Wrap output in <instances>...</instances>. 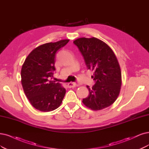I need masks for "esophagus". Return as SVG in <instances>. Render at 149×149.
<instances>
[{"mask_svg": "<svg viewBox=\"0 0 149 149\" xmlns=\"http://www.w3.org/2000/svg\"><path fill=\"white\" fill-rule=\"evenodd\" d=\"M77 86H79L78 84H76L74 82H70V83L68 84V86L69 88H74Z\"/></svg>", "mask_w": 149, "mask_h": 149, "instance_id": "34e87169", "label": "esophagus"}]
</instances>
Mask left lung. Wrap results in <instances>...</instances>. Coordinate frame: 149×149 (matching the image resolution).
Returning a JSON list of instances; mask_svg holds the SVG:
<instances>
[{"instance_id": "1", "label": "left lung", "mask_w": 149, "mask_h": 149, "mask_svg": "<svg viewBox=\"0 0 149 149\" xmlns=\"http://www.w3.org/2000/svg\"><path fill=\"white\" fill-rule=\"evenodd\" d=\"M84 57L88 69L95 81L86 86L89 95L83 103L93 111L105 109L116 101L122 86V72L118 60L107 44L95 37H81L74 41Z\"/></svg>"}]
</instances>
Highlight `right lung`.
Returning <instances> with one entry per match:
<instances>
[{
    "label": "right lung",
    "instance_id": "right-lung-1",
    "mask_svg": "<svg viewBox=\"0 0 149 149\" xmlns=\"http://www.w3.org/2000/svg\"><path fill=\"white\" fill-rule=\"evenodd\" d=\"M65 39L37 47L26 58L21 71V84L31 105L42 112L58 108L65 94L61 84L49 80L55 70L56 54L69 42Z\"/></svg>",
    "mask_w": 149,
    "mask_h": 149
}]
</instances>
